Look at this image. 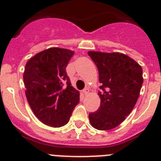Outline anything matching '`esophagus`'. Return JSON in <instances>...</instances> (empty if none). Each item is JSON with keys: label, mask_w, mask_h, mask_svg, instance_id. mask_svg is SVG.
Returning <instances> with one entry per match:
<instances>
[{"label": "esophagus", "mask_w": 161, "mask_h": 161, "mask_svg": "<svg viewBox=\"0 0 161 161\" xmlns=\"http://www.w3.org/2000/svg\"><path fill=\"white\" fill-rule=\"evenodd\" d=\"M82 92H83L85 95H88L89 92H90V90L88 88H85L83 90H82Z\"/></svg>", "instance_id": "34e87169"}]
</instances>
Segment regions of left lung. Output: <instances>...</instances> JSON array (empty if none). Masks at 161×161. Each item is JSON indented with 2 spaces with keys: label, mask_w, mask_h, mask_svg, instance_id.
<instances>
[{
  "label": "left lung",
  "mask_w": 161,
  "mask_h": 161,
  "mask_svg": "<svg viewBox=\"0 0 161 161\" xmlns=\"http://www.w3.org/2000/svg\"><path fill=\"white\" fill-rule=\"evenodd\" d=\"M97 65L101 90L100 106L90 113L91 125L110 130L119 125L134 108L143 82L142 67L121 53L89 51Z\"/></svg>",
  "instance_id": "1"
}]
</instances>
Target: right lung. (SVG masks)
Instances as JSON below:
<instances>
[{"label":"right lung","mask_w":161,"mask_h":161,"mask_svg":"<svg viewBox=\"0 0 161 161\" xmlns=\"http://www.w3.org/2000/svg\"><path fill=\"white\" fill-rule=\"evenodd\" d=\"M74 51L52 47L36 53L25 64V96L34 114L53 128L69 122L79 102V92L72 87L66 67Z\"/></svg>","instance_id":"right-lung-1"}]
</instances>
